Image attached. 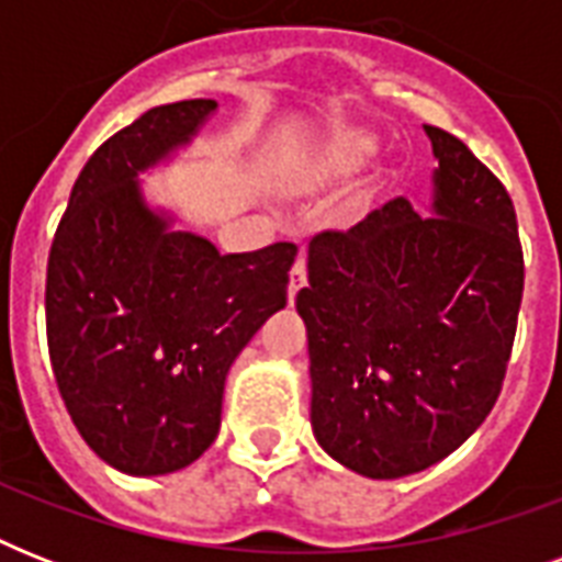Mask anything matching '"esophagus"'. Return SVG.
Wrapping results in <instances>:
<instances>
[{
	"instance_id": "obj_1",
	"label": "esophagus",
	"mask_w": 562,
	"mask_h": 562,
	"mask_svg": "<svg viewBox=\"0 0 562 562\" xmlns=\"http://www.w3.org/2000/svg\"><path fill=\"white\" fill-rule=\"evenodd\" d=\"M306 285V256H300L294 268H291V285H289V294L291 300L297 297V291Z\"/></svg>"
}]
</instances>
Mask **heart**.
Here are the masks:
<instances>
[{
  "instance_id": "1",
  "label": "heart",
  "mask_w": 562,
  "mask_h": 562,
  "mask_svg": "<svg viewBox=\"0 0 562 562\" xmlns=\"http://www.w3.org/2000/svg\"><path fill=\"white\" fill-rule=\"evenodd\" d=\"M373 151V139L359 131H341L329 136L317 148L308 162H303V178H326V175H341V171L356 169L368 154Z\"/></svg>"
}]
</instances>
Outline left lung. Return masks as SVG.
<instances>
[{
  "label": "left lung",
  "mask_w": 562,
  "mask_h": 562,
  "mask_svg": "<svg viewBox=\"0 0 562 562\" xmlns=\"http://www.w3.org/2000/svg\"><path fill=\"white\" fill-rule=\"evenodd\" d=\"M426 134L431 215L396 198L317 233L297 294L317 443L368 479L426 470L487 419L522 303L510 194L458 136Z\"/></svg>",
  "instance_id": "left-lung-1"
}]
</instances>
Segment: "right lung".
<instances>
[{
	"label": "right lung",
	"instance_id": "obj_1",
	"mask_svg": "<svg viewBox=\"0 0 562 562\" xmlns=\"http://www.w3.org/2000/svg\"><path fill=\"white\" fill-rule=\"evenodd\" d=\"M215 108H151L99 145L48 250L57 391L87 446L127 475L178 472L210 449L229 364L289 300L297 245L221 256L143 198L139 175L187 145Z\"/></svg>",
	"mask_w": 562,
	"mask_h": 562
}]
</instances>
